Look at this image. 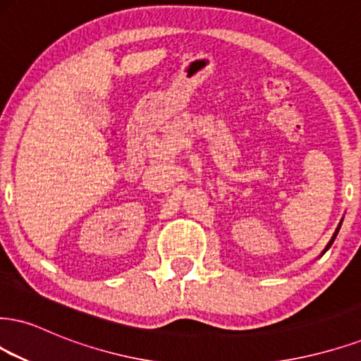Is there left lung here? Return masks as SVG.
<instances>
[{
	"label": "left lung",
	"instance_id": "1",
	"mask_svg": "<svg viewBox=\"0 0 361 361\" xmlns=\"http://www.w3.org/2000/svg\"><path fill=\"white\" fill-rule=\"evenodd\" d=\"M340 226H341V224H340ZM338 231H340V228H338V229H336V233H335V235H333V239H331V241H330V244H328V246H326V249H328V247H330V246H331V244H333V241H335V238H336V234H338Z\"/></svg>",
	"mask_w": 361,
	"mask_h": 361
}]
</instances>
